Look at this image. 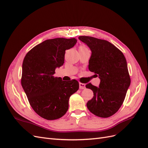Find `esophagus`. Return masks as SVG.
<instances>
[{
  "label": "esophagus",
  "instance_id": "34e87169",
  "mask_svg": "<svg viewBox=\"0 0 148 148\" xmlns=\"http://www.w3.org/2000/svg\"><path fill=\"white\" fill-rule=\"evenodd\" d=\"M79 89H84L85 88V84L82 83H79Z\"/></svg>",
  "mask_w": 148,
  "mask_h": 148
}]
</instances>
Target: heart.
<instances>
[{
    "label": "heart",
    "instance_id": "b5f03b06",
    "mask_svg": "<svg viewBox=\"0 0 148 148\" xmlns=\"http://www.w3.org/2000/svg\"><path fill=\"white\" fill-rule=\"evenodd\" d=\"M88 49V48L84 46H80L79 47V49Z\"/></svg>",
    "mask_w": 148,
    "mask_h": 148
}]
</instances>
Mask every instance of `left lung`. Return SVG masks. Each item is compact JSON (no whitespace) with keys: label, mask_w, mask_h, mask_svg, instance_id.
Listing matches in <instances>:
<instances>
[{"label":"left lung","mask_w":148,"mask_h":148,"mask_svg":"<svg viewBox=\"0 0 148 148\" xmlns=\"http://www.w3.org/2000/svg\"><path fill=\"white\" fill-rule=\"evenodd\" d=\"M78 39L90 48L92 53L88 68L101 79L99 87L91 83L86 85L94 93L87 107L97 117H109L122 105L130 85L126 59L122 51L106 40L86 36Z\"/></svg>","instance_id":"1"}]
</instances>
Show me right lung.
<instances>
[{"label": "right lung", "mask_w": 148, "mask_h": 148, "mask_svg": "<svg viewBox=\"0 0 148 148\" xmlns=\"http://www.w3.org/2000/svg\"><path fill=\"white\" fill-rule=\"evenodd\" d=\"M75 38H54L38 44L26 53L21 79L29 104L40 117L49 120L64 116L70 96L79 89L76 79L62 81L55 77L57 67L64 63L65 51L77 43Z\"/></svg>", "instance_id": "right-lung-1"}]
</instances>
